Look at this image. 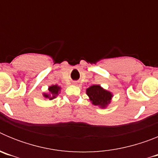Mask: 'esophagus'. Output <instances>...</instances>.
Segmentation results:
<instances>
[{"label":"esophagus","instance_id":"34e87169","mask_svg":"<svg viewBox=\"0 0 158 158\" xmlns=\"http://www.w3.org/2000/svg\"><path fill=\"white\" fill-rule=\"evenodd\" d=\"M77 83L76 81H74V82H73V85H77Z\"/></svg>","mask_w":158,"mask_h":158}]
</instances>
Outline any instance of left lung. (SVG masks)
<instances>
[{
  "label": "left lung",
  "mask_w": 158,
  "mask_h": 158,
  "mask_svg": "<svg viewBox=\"0 0 158 158\" xmlns=\"http://www.w3.org/2000/svg\"><path fill=\"white\" fill-rule=\"evenodd\" d=\"M86 94L93 105L100 108H106L111 104L113 94L111 92L104 89L100 85H93L86 89Z\"/></svg>",
  "instance_id": "8db88e82"
}]
</instances>
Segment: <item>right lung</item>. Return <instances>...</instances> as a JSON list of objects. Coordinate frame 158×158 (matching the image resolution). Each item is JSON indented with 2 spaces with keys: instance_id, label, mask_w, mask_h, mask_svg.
Instances as JSON below:
<instances>
[{
  "instance_id": "right-lung-1",
  "label": "right lung",
  "mask_w": 158,
  "mask_h": 158,
  "mask_svg": "<svg viewBox=\"0 0 158 158\" xmlns=\"http://www.w3.org/2000/svg\"><path fill=\"white\" fill-rule=\"evenodd\" d=\"M62 88L58 85H52L48 87V93H43V96L45 99H48L50 100H54L60 94Z\"/></svg>"
}]
</instances>
